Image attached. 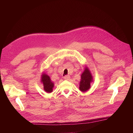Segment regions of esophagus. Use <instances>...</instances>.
Wrapping results in <instances>:
<instances>
[{"instance_id": "34e87169", "label": "esophagus", "mask_w": 133, "mask_h": 133, "mask_svg": "<svg viewBox=\"0 0 133 133\" xmlns=\"http://www.w3.org/2000/svg\"><path fill=\"white\" fill-rule=\"evenodd\" d=\"M64 78L65 79V80H69V79H70V76H69V75H65L64 77Z\"/></svg>"}]
</instances>
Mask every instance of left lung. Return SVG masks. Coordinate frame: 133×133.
I'll return each mask as SVG.
<instances>
[{
    "mask_svg": "<svg viewBox=\"0 0 133 133\" xmlns=\"http://www.w3.org/2000/svg\"><path fill=\"white\" fill-rule=\"evenodd\" d=\"M92 76L87 68H86L84 72L81 76V81L80 82V90L82 92L87 91L90 88V82L92 81Z\"/></svg>",
    "mask_w": 133,
    "mask_h": 133,
    "instance_id": "1",
    "label": "left lung"
}]
</instances>
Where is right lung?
I'll return each mask as SVG.
<instances>
[{"instance_id": "1", "label": "right lung", "mask_w": 133, "mask_h": 133, "mask_svg": "<svg viewBox=\"0 0 133 133\" xmlns=\"http://www.w3.org/2000/svg\"><path fill=\"white\" fill-rule=\"evenodd\" d=\"M41 81L43 83L44 88L45 91L47 93H51L53 90L54 84L51 81L50 76L45 73L43 74L42 75Z\"/></svg>"}]
</instances>
